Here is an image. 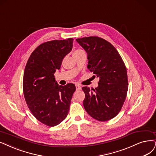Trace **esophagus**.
<instances>
[{"label": "esophagus", "mask_w": 156, "mask_h": 156, "mask_svg": "<svg viewBox=\"0 0 156 156\" xmlns=\"http://www.w3.org/2000/svg\"><path fill=\"white\" fill-rule=\"evenodd\" d=\"M76 89L77 90H81L82 87L79 84H76Z\"/></svg>", "instance_id": "esophagus-1"}]
</instances>
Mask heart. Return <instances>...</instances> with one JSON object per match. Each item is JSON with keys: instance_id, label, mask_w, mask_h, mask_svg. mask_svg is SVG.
Returning a JSON list of instances; mask_svg holds the SVG:
<instances>
[{"instance_id": "obj_1", "label": "heart", "mask_w": 156, "mask_h": 156, "mask_svg": "<svg viewBox=\"0 0 156 156\" xmlns=\"http://www.w3.org/2000/svg\"><path fill=\"white\" fill-rule=\"evenodd\" d=\"M83 50H81V49H77V50H76L74 52V53H79V52H81V51H82ZM73 53V54H74Z\"/></svg>"}]
</instances>
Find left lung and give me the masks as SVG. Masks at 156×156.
I'll use <instances>...</instances> for the list:
<instances>
[{"label": "left lung", "mask_w": 156, "mask_h": 156, "mask_svg": "<svg viewBox=\"0 0 156 156\" xmlns=\"http://www.w3.org/2000/svg\"><path fill=\"white\" fill-rule=\"evenodd\" d=\"M87 54V68L100 78L95 89L83 87V107L100 122L114 118L120 111L128 90L125 63L118 51L105 39L89 37L76 39Z\"/></svg>", "instance_id": "8db88e82"}]
</instances>
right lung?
Returning <instances> with one entry per match:
<instances>
[{
  "mask_svg": "<svg viewBox=\"0 0 156 156\" xmlns=\"http://www.w3.org/2000/svg\"><path fill=\"white\" fill-rule=\"evenodd\" d=\"M73 38L55 40L38 45L29 58L23 78V91L30 110L40 122L50 126L67 117L76 87L59 85L54 74L73 48Z\"/></svg>",
  "mask_w": 156,
  "mask_h": 156,
  "instance_id": "right-lung-1",
  "label": "right lung"
}]
</instances>
